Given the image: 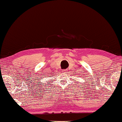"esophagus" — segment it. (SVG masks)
<instances>
[{
    "mask_svg": "<svg viewBox=\"0 0 122 122\" xmlns=\"http://www.w3.org/2000/svg\"><path fill=\"white\" fill-rule=\"evenodd\" d=\"M67 70H66H66H62V72H67Z\"/></svg>",
    "mask_w": 122,
    "mask_h": 122,
    "instance_id": "obj_1",
    "label": "esophagus"
}]
</instances>
